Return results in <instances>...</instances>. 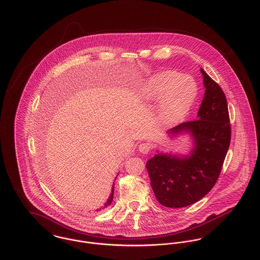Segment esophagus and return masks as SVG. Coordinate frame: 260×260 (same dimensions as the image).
I'll return each instance as SVG.
<instances>
[{"label":"esophagus","instance_id":"34e87169","mask_svg":"<svg viewBox=\"0 0 260 260\" xmlns=\"http://www.w3.org/2000/svg\"><path fill=\"white\" fill-rule=\"evenodd\" d=\"M150 145L147 144V143H141L140 145H139V151L141 152V153H143V154H147L149 151H150Z\"/></svg>","mask_w":260,"mask_h":260}]
</instances>
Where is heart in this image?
<instances>
[{
  "label": "heart",
  "mask_w": 260,
  "mask_h": 260,
  "mask_svg": "<svg viewBox=\"0 0 260 260\" xmlns=\"http://www.w3.org/2000/svg\"><path fill=\"white\" fill-rule=\"evenodd\" d=\"M145 100L158 102L157 121L165 127L182 122L191 110L198 94L195 80L175 71H164L148 78L142 86Z\"/></svg>",
  "instance_id": "b5f03b06"
}]
</instances>
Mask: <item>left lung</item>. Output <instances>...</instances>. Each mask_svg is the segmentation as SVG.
Segmentation results:
<instances>
[{
	"instance_id": "8db88e82",
	"label": "left lung",
	"mask_w": 260,
	"mask_h": 260,
	"mask_svg": "<svg viewBox=\"0 0 260 260\" xmlns=\"http://www.w3.org/2000/svg\"><path fill=\"white\" fill-rule=\"evenodd\" d=\"M205 87L198 119L166 132L169 139H190L185 154L157 151L146 163L151 187L166 207L181 208L202 199L216 183L230 145L227 101L220 86L200 68Z\"/></svg>"
}]
</instances>
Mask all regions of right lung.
Returning <instances> with one entry per match:
<instances>
[{
    "mask_svg": "<svg viewBox=\"0 0 260 260\" xmlns=\"http://www.w3.org/2000/svg\"><path fill=\"white\" fill-rule=\"evenodd\" d=\"M116 180V179H115ZM113 194H114V184L112 186V190L111 193H110V196L108 197V199H107V201H106V203L104 204V206L102 207V208H106V207H108L109 205H111L112 200H113ZM101 209V208H100ZM99 209H97V211H98Z\"/></svg>",
    "mask_w": 260,
    "mask_h": 260,
    "instance_id": "add662e5",
    "label": "right lung"
}]
</instances>
